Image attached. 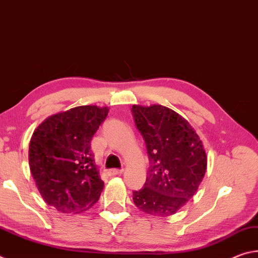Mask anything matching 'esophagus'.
Wrapping results in <instances>:
<instances>
[{
	"label": "esophagus",
	"mask_w": 258,
	"mask_h": 258,
	"mask_svg": "<svg viewBox=\"0 0 258 258\" xmlns=\"http://www.w3.org/2000/svg\"><path fill=\"white\" fill-rule=\"evenodd\" d=\"M108 175L110 176H115V175H119V174H123L124 173V169H117V168H112V169H109L107 172Z\"/></svg>",
	"instance_id": "esophagus-1"
}]
</instances>
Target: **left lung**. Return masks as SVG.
Returning a JSON list of instances; mask_svg holds the SVG:
<instances>
[{
    "mask_svg": "<svg viewBox=\"0 0 258 258\" xmlns=\"http://www.w3.org/2000/svg\"><path fill=\"white\" fill-rule=\"evenodd\" d=\"M132 112L150 160L145 186L133 192V202L149 215L171 216L194 197L206 173L203 141L189 121L167 107L134 104Z\"/></svg>",
    "mask_w": 258,
    "mask_h": 258,
    "instance_id": "left-lung-1",
    "label": "left lung"
}]
</instances>
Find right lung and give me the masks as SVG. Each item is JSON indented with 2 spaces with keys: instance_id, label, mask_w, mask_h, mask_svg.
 Instances as JSON below:
<instances>
[{
  "instance_id": "add662e5",
  "label": "right lung",
  "mask_w": 258,
  "mask_h": 258,
  "mask_svg": "<svg viewBox=\"0 0 258 258\" xmlns=\"http://www.w3.org/2000/svg\"><path fill=\"white\" fill-rule=\"evenodd\" d=\"M108 112V107H75L49 116L34 131L30 173L42 198L58 212L78 214L99 200L104 183L91 140Z\"/></svg>"
}]
</instances>
